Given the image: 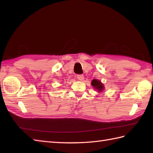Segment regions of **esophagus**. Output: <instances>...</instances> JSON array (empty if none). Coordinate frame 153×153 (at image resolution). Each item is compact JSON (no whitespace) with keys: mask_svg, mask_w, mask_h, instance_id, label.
Segmentation results:
<instances>
[{"mask_svg":"<svg viewBox=\"0 0 153 153\" xmlns=\"http://www.w3.org/2000/svg\"><path fill=\"white\" fill-rule=\"evenodd\" d=\"M76 78L79 80H82L84 79V75L83 74H78L76 76Z\"/></svg>","mask_w":153,"mask_h":153,"instance_id":"esophagus-1","label":"esophagus"}]
</instances>
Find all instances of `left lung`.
<instances>
[{"instance_id": "1", "label": "left lung", "mask_w": 153, "mask_h": 153, "mask_svg": "<svg viewBox=\"0 0 153 153\" xmlns=\"http://www.w3.org/2000/svg\"><path fill=\"white\" fill-rule=\"evenodd\" d=\"M91 85L95 89H97L99 92L102 91L103 89L104 88V85H103V84L100 82V81H99L96 79H94L92 81Z\"/></svg>"}]
</instances>
